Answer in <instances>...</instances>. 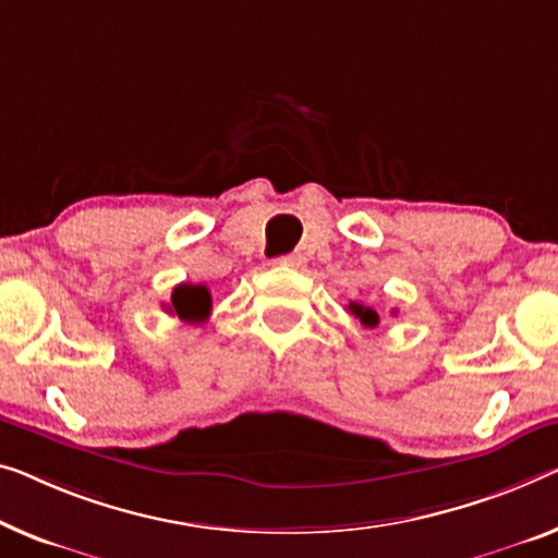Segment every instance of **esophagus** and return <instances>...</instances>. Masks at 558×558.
Listing matches in <instances>:
<instances>
[{"label": "esophagus", "mask_w": 558, "mask_h": 558, "mask_svg": "<svg viewBox=\"0 0 558 558\" xmlns=\"http://www.w3.org/2000/svg\"><path fill=\"white\" fill-rule=\"evenodd\" d=\"M280 265H286V268H293V270H301V268H305V255H301V253L282 255Z\"/></svg>", "instance_id": "34e87169"}]
</instances>
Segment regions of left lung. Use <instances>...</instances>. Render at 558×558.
I'll return each instance as SVG.
<instances>
[{
  "label": "left lung",
  "mask_w": 558,
  "mask_h": 558,
  "mask_svg": "<svg viewBox=\"0 0 558 558\" xmlns=\"http://www.w3.org/2000/svg\"><path fill=\"white\" fill-rule=\"evenodd\" d=\"M348 313L355 315V318H359L365 328H376L378 326V313L368 305L353 301V303H348Z\"/></svg>",
  "instance_id": "obj_1"
}]
</instances>
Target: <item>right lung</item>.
<instances>
[{
	"label": "right lung",
	"mask_w": 558,
	"mask_h": 558,
	"mask_svg": "<svg viewBox=\"0 0 558 558\" xmlns=\"http://www.w3.org/2000/svg\"><path fill=\"white\" fill-rule=\"evenodd\" d=\"M168 307L170 315H178L180 320L185 323H203L210 318V311H213V295L207 286H190V282H182L172 290V298H170V305Z\"/></svg>",
	"instance_id": "add662e5"
}]
</instances>
